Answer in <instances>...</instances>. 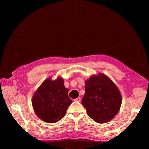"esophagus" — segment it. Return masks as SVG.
Listing matches in <instances>:
<instances>
[{"label":"esophagus","mask_w":149,"mask_h":149,"mask_svg":"<svg viewBox=\"0 0 149 149\" xmlns=\"http://www.w3.org/2000/svg\"><path fill=\"white\" fill-rule=\"evenodd\" d=\"M74 101H77V102H80V101H81V98H80V97H78V98H77L76 99H75Z\"/></svg>","instance_id":"34e87169"}]
</instances>
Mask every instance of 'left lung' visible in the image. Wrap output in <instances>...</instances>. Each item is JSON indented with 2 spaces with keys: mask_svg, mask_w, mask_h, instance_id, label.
Listing matches in <instances>:
<instances>
[{
  "mask_svg": "<svg viewBox=\"0 0 149 149\" xmlns=\"http://www.w3.org/2000/svg\"><path fill=\"white\" fill-rule=\"evenodd\" d=\"M82 104L88 116L98 123L112 120L120 109L122 97L115 84L103 74L91 76L85 82Z\"/></svg>",
  "mask_w": 149,
  "mask_h": 149,
  "instance_id": "8db88e82",
  "label": "left lung"
}]
</instances>
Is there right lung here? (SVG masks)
Listing matches in <instances>:
<instances>
[{
    "instance_id": "add662e5",
    "label": "right lung",
    "mask_w": 149,
    "mask_h": 149,
    "mask_svg": "<svg viewBox=\"0 0 149 149\" xmlns=\"http://www.w3.org/2000/svg\"><path fill=\"white\" fill-rule=\"evenodd\" d=\"M61 77L45 80L34 93L32 104L36 114L46 123H54L64 117L72 101Z\"/></svg>"
}]
</instances>
